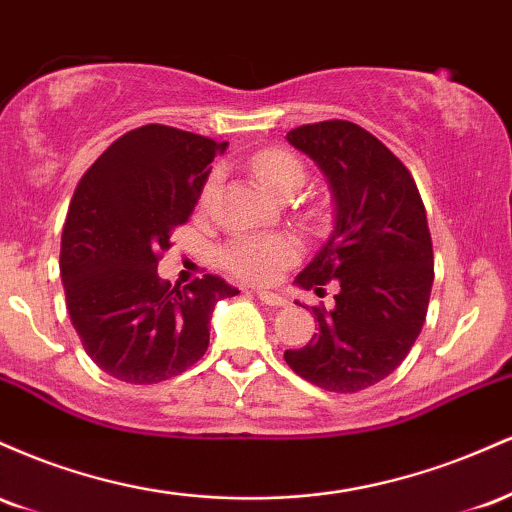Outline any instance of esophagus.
<instances>
[{
  "label": "esophagus",
  "instance_id": "34e87169",
  "mask_svg": "<svg viewBox=\"0 0 512 512\" xmlns=\"http://www.w3.org/2000/svg\"><path fill=\"white\" fill-rule=\"evenodd\" d=\"M257 298H260L262 303L274 305V308H281V305H286V298L279 296V293H272V291H257Z\"/></svg>",
  "mask_w": 512,
  "mask_h": 512
}]
</instances>
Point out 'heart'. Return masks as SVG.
Listing matches in <instances>:
<instances>
[{
    "mask_svg": "<svg viewBox=\"0 0 512 512\" xmlns=\"http://www.w3.org/2000/svg\"><path fill=\"white\" fill-rule=\"evenodd\" d=\"M252 173L269 192L281 190L289 182H303V166L296 156L281 149H267L255 156ZM214 192V178L207 182L202 192V202H207ZM298 245L289 236H238L221 252L223 267L233 276L252 284H269L281 269L296 262Z\"/></svg>",
    "mask_w": 512,
    "mask_h": 512,
    "instance_id": "b5f03b06",
    "label": "heart"
}]
</instances>
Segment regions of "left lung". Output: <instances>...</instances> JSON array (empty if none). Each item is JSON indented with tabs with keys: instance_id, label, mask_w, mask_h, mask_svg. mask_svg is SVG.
<instances>
[{
	"instance_id": "left-lung-1",
	"label": "left lung",
	"mask_w": 512,
	"mask_h": 512,
	"mask_svg": "<svg viewBox=\"0 0 512 512\" xmlns=\"http://www.w3.org/2000/svg\"><path fill=\"white\" fill-rule=\"evenodd\" d=\"M286 139L313 158L334 202L330 238L296 284L322 296L337 281V293L330 310L313 308L320 332L284 358L322 390H366L407 358L424 327L433 286L424 202L404 163L354 122L303 125Z\"/></svg>"
}]
</instances>
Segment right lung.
<instances>
[{"instance_id": "add662e5", "label": "right lung", "mask_w": 512, "mask_h": 512, "mask_svg": "<svg viewBox=\"0 0 512 512\" xmlns=\"http://www.w3.org/2000/svg\"><path fill=\"white\" fill-rule=\"evenodd\" d=\"M226 146L144 125L110 144L76 185L62 231L64 296L86 354L117 380L154 385L190 368L207 351L216 303L240 293L214 274L180 289L156 272Z\"/></svg>"}]
</instances>
